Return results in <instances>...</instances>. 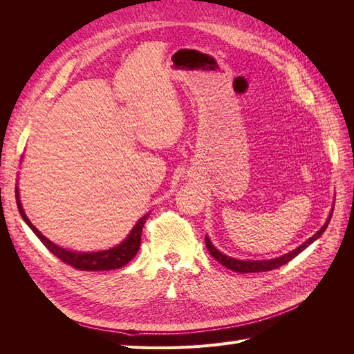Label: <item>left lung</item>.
Instances as JSON below:
<instances>
[{"mask_svg":"<svg viewBox=\"0 0 354 354\" xmlns=\"http://www.w3.org/2000/svg\"><path fill=\"white\" fill-rule=\"evenodd\" d=\"M332 211H334V209H330L326 223L313 234L312 238H308L303 245H299L298 248H295L294 251L288 252V254H285V255H281V257H276V259H273V260H236V259H232V257H229V255H226V254L220 252V251L216 248V246L212 245V242L209 241L208 236H205V243H207V248H208L209 254L214 257V259H216L220 264H223L224 267H227V269H230V270H233V272H236V273L269 272V270H273V269H279V267H282L283 264L289 263L292 259H295V257H297L299 252H303L310 243H313L316 239H319L320 234H322V233L326 230V227H328V224H329L330 217H332Z\"/></svg>","mask_w":354,"mask_h":354,"instance_id":"left-lung-1","label":"left lung"}]
</instances>
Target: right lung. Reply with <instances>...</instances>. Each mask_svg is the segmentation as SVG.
<instances>
[{"mask_svg":"<svg viewBox=\"0 0 354 354\" xmlns=\"http://www.w3.org/2000/svg\"><path fill=\"white\" fill-rule=\"evenodd\" d=\"M16 202H17V208L20 216L25 220V223L32 229L38 239L46 245V248L55 254L59 260L63 263H66L72 266L73 269L78 270H85V272H103V270H112V269H120V267H124L127 263H130L138 248H140V241H142V230L145 223L149 217V214L143 216L140 220L137 221L130 234L125 238L122 243L118 246H113L111 250H104V251H97V252H77V251H69L62 248V246H57L56 243H53L50 239H47L44 234H42L34 224L29 221L26 217V214L24 211L22 203H20V196H19V190L16 187Z\"/></svg>","mask_w":354,"mask_h":354,"instance_id":"obj_1","label":"right lung"}]
</instances>
